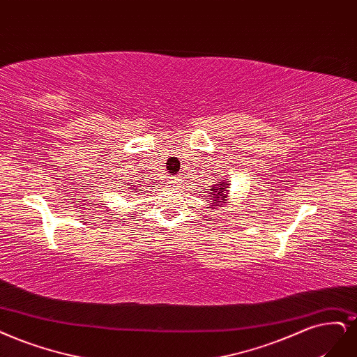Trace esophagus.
I'll use <instances>...</instances> for the list:
<instances>
[{"label": "esophagus", "instance_id": "1", "mask_svg": "<svg viewBox=\"0 0 357 357\" xmlns=\"http://www.w3.org/2000/svg\"><path fill=\"white\" fill-rule=\"evenodd\" d=\"M180 184V178H177V177H171L168 181H167V188H177Z\"/></svg>", "mask_w": 357, "mask_h": 357}]
</instances>
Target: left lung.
Listing matches in <instances>:
<instances>
[{"label":"left lung","mask_w":357,"mask_h":357,"mask_svg":"<svg viewBox=\"0 0 357 357\" xmlns=\"http://www.w3.org/2000/svg\"><path fill=\"white\" fill-rule=\"evenodd\" d=\"M215 176V173H214ZM210 190V198H206L208 205L206 208H211L213 213L217 210V206H223L227 204L229 199V181L227 180H218L215 181V184H213L211 189H206Z\"/></svg>","instance_id":"8db88e82"}]
</instances>
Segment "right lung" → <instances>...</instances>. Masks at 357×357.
I'll use <instances>...</instances> for the list:
<instances>
[{"mask_svg":"<svg viewBox=\"0 0 357 357\" xmlns=\"http://www.w3.org/2000/svg\"><path fill=\"white\" fill-rule=\"evenodd\" d=\"M126 186H130V188H126V190H130V192L136 193V195H137V192L142 193V189H139L137 184H134V183H126ZM130 192H128V193H130ZM132 193H131V195H132Z\"/></svg>","mask_w":357,"mask_h":357,"instance_id":"1","label":"right lung"}]
</instances>
